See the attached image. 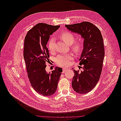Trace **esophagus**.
Instances as JSON below:
<instances>
[{
  "label": "esophagus",
  "mask_w": 121,
  "mask_h": 121,
  "mask_svg": "<svg viewBox=\"0 0 121 121\" xmlns=\"http://www.w3.org/2000/svg\"><path fill=\"white\" fill-rule=\"evenodd\" d=\"M68 69H67H67H66V68H65H65H64V69H63V70H63V72H62V73H65V72L68 70Z\"/></svg>",
  "instance_id": "1"
}]
</instances>
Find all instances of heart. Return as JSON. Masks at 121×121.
Instances as JSON below:
<instances>
[{
    "instance_id": "1",
    "label": "heart",
    "mask_w": 121,
    "mask_h": 121,
    "mask_svg": "<svg viewBox=\"0 0 121 121\" xmlns=\"http://www.w3.org/2000/svg\"><path fill=\"white\" fill-rule=\"evenodd\" d=\"M60 38L66 44L71 45L72 44V49L75 52H80L82 48V45L80 42L77 41L74 43V36L72 33L69 32H64L60 35ZM55 40L54 38H52L50 39L48 43V49L50 51L53 52L54 50ZM72 59L71 55H59L55 59L56 63L62 67H66L68 66L70 62V60Z\"/></svg>"
}]
</instances>
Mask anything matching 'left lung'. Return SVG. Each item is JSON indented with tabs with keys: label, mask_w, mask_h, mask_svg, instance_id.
Wrapping results in <instances>:
<instances>
[{
	"label": "left lung",
	"mask_w": 121,
	"mask_h": 121,
	"mask_svg": "<svg viewBox=\"0 0 121 121\" xmlns=\"http://www.w3.org/2000/svg\"><path fill=\"white\" fill-rule=\"evenodd\" d=\"M65 27L84 39L79 59V65H83V71L80 72L73 69L74 75L72 86L76 93L86 94L95 87L101 76L105 55L103 36L100 30L89 22L65 25Z\"/></svg>",
	"instance_id": "obj_1"
}]
</instances>
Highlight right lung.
<instances>
[{
    "instance_id": "1",
    "label": "right lung",
    "mask_w": 121,
    "mask_h": 121,
    "mask_svg": "<svg viewBox=\"0 0 121 121\" xmlns=\"http://www.w3.org/2000/svg\"><path fill=\"white\" fill-rule=\"evenodd\" d=\"M60 26L39 23L30 29L24 40V58L28 77L35 90L43 96H50L56 91L62 69L56 67L50 72L46 70V62L49 61L47 47L50 36Z\"/></svg>"
}]
</instances>
